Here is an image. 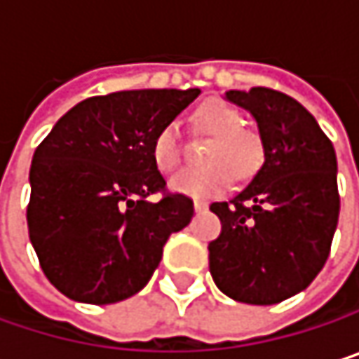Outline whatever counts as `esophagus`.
<instances>
[{
	"label": "esophagus",
	"mask_w": 359,
	"mask_h": 359,
	"mask_svg": "<svg viewBox=\"0 0 359 359\" xmlns=\"http://www.w3.org/2000/svg\"><path fill=\"white\" fill-rule=\"evenodd\" d=\"M193 208L197 210V212H203V210H208V201L205 199H193Z\"/></svg>",
	"instance_id": "esophagus-1"
}]
</instances>
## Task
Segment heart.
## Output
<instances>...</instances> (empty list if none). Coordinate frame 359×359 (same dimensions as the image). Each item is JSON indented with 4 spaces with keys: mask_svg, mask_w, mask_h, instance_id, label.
<instances>
[{
    "mask_svg": "<svg viewBox=\"0 0 359 359\" xmlns=\"http://www.w3.org/2000/svg\"><path fill=\"white\" fill-rule=\"evenodd\" d=\"M193 128L210 137L201 160L205 166L182 170L172 179V189L208 197L224 189L231 177L237 182L250 180L264 164L266 147L262 135L243 124L241 111L224 102L212 100L193 111ZM151 160L162 175L175 172L182 162V145L175 124H164L151 141Z\"/></svg>",
    "mask_w": 359,
    "mask_h": 359,
    "instance_id": "1",
    "label": "heart"
}]
</instances>
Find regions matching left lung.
Masks as SVG:
<instances>
[{
  "label": "left lung",
  "mask_w": 359,
  "mask_h": 359,
  "mask_svg": "<svg viewBox=\"0 0 359 359\" xmlns=\"http://www.w3.org/2000/svg\"><path fill=\"white\" fill-rule=\"evenodd\" d=\"M226 100L257 120L266 162L237 197L210 205L222 224L208 245L210 272L231 299L272 306L304 291L328 259L341 208L337 156L293 97L251 87Z\"/></svg>",
  "instance_id": "1"
}]
</instances>
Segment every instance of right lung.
<instances>
[{"instance_id": "obj_1", "label": "right lung", "mask_w": 359, "mask_h": 359, "mask_svg": "<svg viewBox=\"0 0 359 359\" xmlns=\"http://www.w3.org/2000/svg\"><path fill=\"white\" fill-rule=\"evenodd\" d=\"M199 89L95 95L66 111L31 164L29 237L47 280L83 304H114L141 291L193 199L172 193L151 160L156 133ZM158 194V200H149Z\"/></svg>"}]
</instances>
